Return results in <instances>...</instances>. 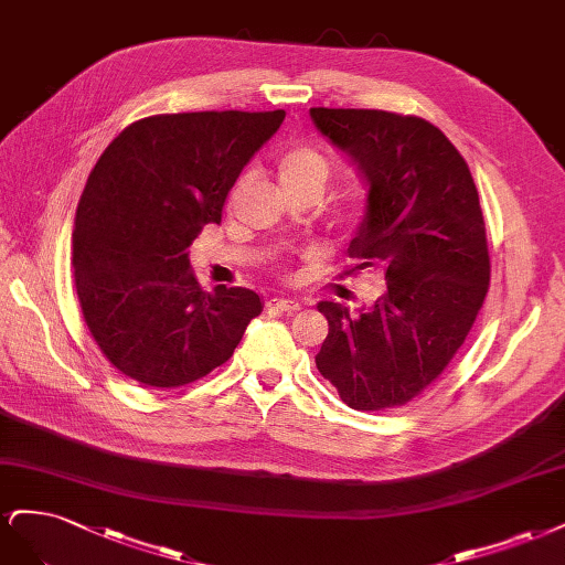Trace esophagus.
<instances>
[{
  "mask_svg": "<svg viewBox=\"0 0 565 565\" xmlns=\"http://www.w3.org/2000/svg\"><path fill=\"white\" fill-rule=\"evenodd\" d=\"M302 305L298 300H290V298H269L267 300V309L269 312H298Z\"/></svg>",
  "mask_w": 565,
  "mask_h": 565,
  "instance_id": "esophagus-1",
  "label": "esophagus"
}]
</instances>
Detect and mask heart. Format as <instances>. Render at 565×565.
I'll list each match as a JSON object with an SVG mask.
<instances>
[{
    "mask_svg": "<svg viewBox=\"0 0 565 565\" xmlns=\"http://www.w3.org/2000/svg\"><path fill=\"white\" fill-rule=\"evenodd\" d=\"M331 175V163L309 145H296L286 150L277 161V178L286 194H298L307 190L323 192L326 180Z\"/></svg>",
    "mask_w": 565,
    "mask_h": 565,
    "instance_id": "b5f03b06",
    "label": "heart"
}]
</instances>
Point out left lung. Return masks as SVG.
Segmentation results:
<instances>
[{
	"label": "left lung",
	"mask_w": 565,
	"mask_h": 565,
	"mask_svg": "<svg viewBox=\"0 0 565 565\" xmlns=\"http://www.w3.org/2000/svg\"><path fill=\"white\" fill-rule=\"evenodd\" d=\"M317 129L369 183L350 242L352 275L385 267L387 290L352 315L321 300L329 319L319 373L354 411L404 406L462 348L490 281L475 178L434 124L385 110H309Z\"/></svg>",
	"instance_id": "left-lung-1"
}]
</instances>
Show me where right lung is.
<instances>
[{
  "instance_id": "right-lung-1",
  "label": "right lung",
  "mask_w": 565,
  "mask_h": 565,
  "mask_svg": "<svg viewBox=\"0 0 565 565\" xmlns=\"http://www.w3.org/2000/svg\"><path fill=\"white\" fill-rule=\"evenodd\" d=\"M286 113H180L134 121L90 171L72 232L82 315L113 366L183 387L223 366L263 312L256 290L199 286L190 244L221 223L242 169Z\"/></svg>"
}]
</instances>
